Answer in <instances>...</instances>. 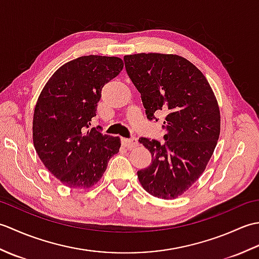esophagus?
Listing matches in <instances>:
<instances>
[{
  "label": "esophagus",
  "instance_id": "1",
  "mask_svg": "<svg viewBox=\"0 0 259 259\" xmlns=\"http://www.w3.org/2000/svg\"><path fill=\"white\" fill-rule=\"evenodd\" d=\"M122 144L124 147L128 148V149H131V148H135L138 146V140H137V138H135V137H133V138H129V139H122Z\"/></svg>",
  "mask_w": 259,
  "mask_h": 259
}]
</instances>
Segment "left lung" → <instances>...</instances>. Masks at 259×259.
Here are the masks:
<instances>
[{
	"mask_svg": "<svg viewBox=\"0 0 259 259\" xmlns=\"http://www.w3.org/2000/svg\"><path fill=\"white\" fill-rule=\"evenodd\" d=\"M126 73L140 92L147 118L166 114L164 142L142 138L152 163L139 170L144 189L153 197L175 199L200 177L221 134V112L205 75L176 54L124 56Z\"/></svg>",
	"mask_w": 259,
	"mask_h": 259,
	"instance_id": "obj_1",
	"label": "left lung"
}]
</instances>
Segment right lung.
<instances>
[{
	"label": "right lung",
	"mask_w": 259,
	"mask_h": 259,
	"mask_svg": "<svg viewBox=\"0 0 259 259\" xmlns=\"http://www.w3.org/2000/svg\"><path fill=\"white\" fill-rule=\"evenodd\" d=\"M122 69L117 57H80L59 68L37 99L33 144L46 168L70 188H91L119 152V137L90 125L103 85Z\"/></svg>",
	"instance_id": "right-lung-1"
}]
</instances>
